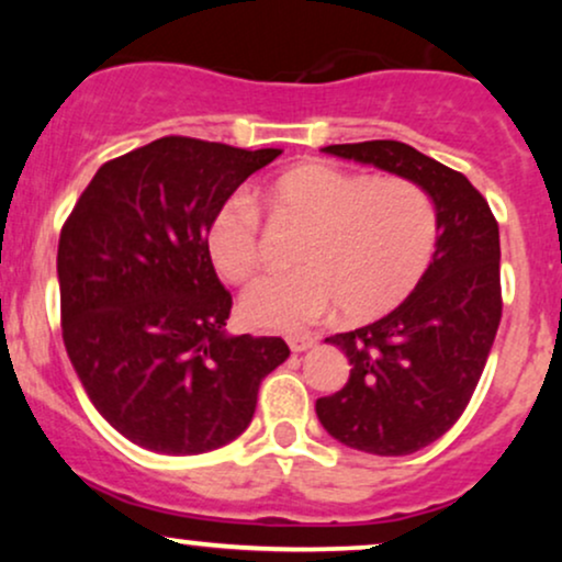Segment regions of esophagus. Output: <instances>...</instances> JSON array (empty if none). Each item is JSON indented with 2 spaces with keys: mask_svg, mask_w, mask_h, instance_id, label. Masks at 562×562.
Returning a JSON list of instances; mask_svg holds the SVG:
<instances>
[{
  "mask_svg": "<svg viewBox=\"0 0 562 562\" xmlns=\"http://www.w3.org/2000/svg\"><path fill=\"white\" fill-rule=\"evenodd\" d=\"M314 344H317V340L308 338V335H290V338H288V346H290V351H293V353L308 351V348H312Z\"/></svg>",
  "mask_w": 562,
  "mask_h": 562,
  "instance_id": "obj_1",
  "label": "esophagus"
}]
</instances>
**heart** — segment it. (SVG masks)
<instances>
[{
    "label": "heart",
    "mask_w": 562,
    "mask_h": 562,
    "mask_svg": "<svg viewBox=\"0 0 562 562\" xmlns=\"http://www.w3.org/2000/svg\"><path fill=\"white\" fill-rule=\"evenodd\" d=\"M269 209L308 227L295 254L301 269L261 277L240 312L263 330L301 333L344 308L348 322L393 312L420 285L438 245V211L420 184L327 164L295 166L267 184ZM205 250L224 280L243 282L261 263V216L232 195L211 214Z\"/></svg>",
    "instance_id": "b5f03b06"
}]
</instances>
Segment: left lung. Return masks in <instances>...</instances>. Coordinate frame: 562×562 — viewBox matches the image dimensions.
<instances>
[{
	"mask_svg": "<svg viewBox=\"0 0 562 562\" xmlns=\"http://www.w3.org/2000/svg\"><path fill=\"white\" fill-rule=\"evenodd\" d=\"M338 158L412 179L434 198L438 245L420 285L391 314L327 344L351 375L317 398V417L346 447L402 457L428 447L460 420L479 385L502 319L499 224L460 171L396 139L327 145Z\"/></svg>",
	"mask_w": 562,
	"mask_h": 562,
	"instance_id": "8db88e82",
	"label": "left lung"
}]
</instances>
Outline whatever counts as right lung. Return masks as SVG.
<instances>
[{
	"mask_svg": "<svg viewBox=\"0 0 562 562\" xmlns=\"http://www.w3.org/2000/svg\"><path fill=\"white\" fill-rule=\"evenodd\" d=\"M282 150L160 137L108 160L60 232L63 344L94 409L160 454H203L254 420L282 338L227 335L205 250L218 205Z\"/></svg>",
	"mask_w": 562,
	"mask_h": 562,
	"instance_id": "add662e5",
	"label": "right lung"
}]
</instances>
